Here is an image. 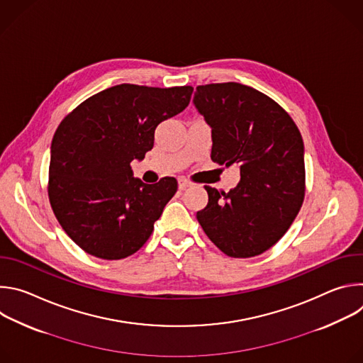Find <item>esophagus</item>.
I'll return each mask as SVG.
<instances>
[{"mask_svg": "<svg viewBox=\"0 0 363 363\" xmlns=\"http://www.w3.org/2000/svg\"><path fill=\"white\" fill-rule=\"evenodd\" d=\"M178 186H179V189H188V188H191L192 186V184L189 182V181H186V179H184V178H179L178 179Z\"/></svg>", "mask_w": 363, "mask_h": 363, "instance_id": "34e87169", "label": "esophagus"}]
</instances>
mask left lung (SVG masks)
<instances>
[{"label":"left lung","instance_id":"1","mask_svg":"<svg viewBox=\"0 0 363 363\" xmlns=\"http://www.w3.org/2000/svg\"><path fill=\"white\" fill-rule=\"evenodd\" d=\"M194 105L211 126V160L240 167L241 175L230 192L205 185L208 203L196 220L224 254H262L286 234L301 208V135L279 103L245 84L198 86Z\"/></svg>","mask_w":363,"mask_h":363}]
</instances>
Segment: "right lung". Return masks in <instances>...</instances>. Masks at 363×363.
<instances>
[{
	"instance_id": "add662e5",
	"label": "right lung",
	"mask_w": 363,
	"mask_h": 363,
	"mask_svg": "<svg viewBox=\"0 0 363 363\" xmlns=\"http://www.w3.org/2000/svg\"><path fill=\"white\" fill-rule=\"evenodd\" d=\"M191 86L118 84L84 100L59 125L48 168V199L66 234L87 254L121 260L150 237L178 182L133 178L130 162L153 147L157 126L181 113Z\"/></svg>"
}]
</instances>
